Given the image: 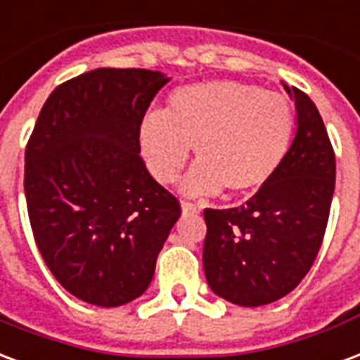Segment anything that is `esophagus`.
I'll list each match as a JSON object with an SVG mask.
<instances>
[{"instance_id":"obj_1","label":"esophagus","mask_w":360,"mask_h":360,"mask_svg":"<svg viewBox=\"0 0 360 360\" xmlns=\"http://www.w3.org/2000/svg\"><path fill=\"white\" fill-rule=\"evenodd\" d=\"M181 210H183V214H200V207L191 202H181Z\"/></svg>"}]
</instances>
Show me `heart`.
<instances>
[{
    "label": "heart",
    "instance_id": "b5f03b06",
    "mask_svg": "<svg viewBox=\"0 0 360 360\" xmlns=\"http://www.w3.org/2000/svg\"><path fill=\"white\" fill-rule=\"evenodd\" d=\"M295 116L281 93L242 82L179 87L166 114L150 110L139 124V150L160 183H172L191 154L198 162L181 181L188 196L252 194L273 179L290 153Z\"/></svg>",
    "mask_w": 360,
    "mask_h": 360
}]
</instances>
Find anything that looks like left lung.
Instances as JSON below:
<instances>
[{
	"label": "left lung",
	"instance_id": "obj_1",
	"mask_svg": "<svg viewBox=\"0 0 360 360\" xmlns=\"http://www.w3.org/2000/svg\"><path fill=\"white\" fill-rule=\"evenodd\" d=\"M282 85L295 103L286 160L244 206L204 210L206 281L240 307L276 302L303 281L321 250L336 185V158L315 103Z\"/></svg>",
	"mask_w": 360,
	"mask_h": 360
}]
</instances>
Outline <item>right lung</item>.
<instances>
[{
    "label": "right lung",
    "instance_id": "obj_1",
    "mask_svg": "<svg viewBox=\"0 0 360 360\" xmlns=\"http://www.w3.org/2000/svg\"><path fill=\"white\" fill-rule=\"evenodd\" d=\"M172 78L97 68L45 101L24 156L34 238L60 286L98 307L145 294L177 223V198L139 156V124Z\"/></svg>",
    "mask_w": 360,
    "mask_h": 360
}]
</instances>
